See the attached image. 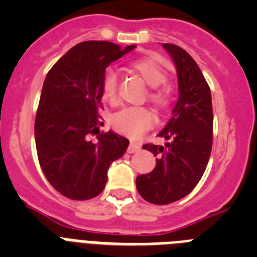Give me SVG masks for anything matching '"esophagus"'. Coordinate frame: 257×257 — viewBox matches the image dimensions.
Returning a JSON list of instances; mask_svg holds the SVG:
<instances>
[{"instance_id": "34e87169", "label": "esophagus", "mask_w": 257, "mask_h": 257, "mask_svg": "<svg viewBox=\"0 0 257 257\" xmlns=\"http://www.w3.org/2000/svg\"><path fill=\"white\" fill-rule=\"evenodd\" d=\"M138 151H140V145L135 144V143H130L128 148H127V153H135Z\"/></svg>"}]
</instances>
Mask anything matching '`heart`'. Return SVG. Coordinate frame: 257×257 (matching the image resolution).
<instances>
[{"mask_svg": "<svg viewBox=\"0 0 257 257\" xmlns=\"http://www.w3.org/2000/svg\"><path fill=\"white\" fill-rule=\"evenodd\" d=\"M131 69L139 74L145 83L153 87L149 92V99L157 106H166L169 104V92L163 83L167 79V72L160 61L154 58H140L130 64ZM117 74L113 70H106L100 85L101 97L110 104L117 101ZM156 117L151 109L144 106H130L115 113L110 119L112 127L117 133L128 138H139L153 126Z\"/></svg>", "mask_w": 257, "mask_h": 257, "instance_id": "heart-1", "label": "heart"}]
</instances>
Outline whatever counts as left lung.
Returning <instances> with one entry per match:
<instances>
[{"label":"left lung","instance_id":"left-lung-1","mask_svg":"<svg viewBox=\"0 0 257 257\" xmlns=\"http://www.w3.org/2000/svg\"><path fill=\"white\" fill-rule=\"evenodd\" d=\"M163 47L176 67L179 99L171 119L158 134L169 143L165 147L143 145L157 157L156 167L136 178L139 194L154 205H169L189 194L201 180L212 149L210 86L185 50L172 44H163Z\"/></svg>","mask_w":257,"mask_h":257}]
</instances>
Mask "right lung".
<instances>
[{"label":"right lung","mask_w":257,"mask_h":257,"mask_svg":"<svg viewBox=\"0 0 257 257\" xmlns=\"http://www.w3.org/2000/svg\"><path fill=\"white\" fill-rule=\"evenodd\" d=\"M135 49L106 41H86L61 56L49 70L36 113L38 161L47 181L69 199L85 201L105 188L106 172L121 158L128 140L100 133V85L112 61ZM97 135V142L89 140Z\"/></svg>","instance_id":"add662e5"}]
</instances>
